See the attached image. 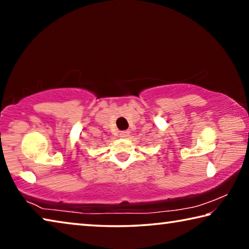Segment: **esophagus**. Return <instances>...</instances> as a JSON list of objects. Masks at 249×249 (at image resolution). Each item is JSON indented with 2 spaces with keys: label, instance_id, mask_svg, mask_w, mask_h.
Returning a JSON list of instances; mask_svg holds the SVG:
<instances>
[{
  "label": "esophagus",
  "instance_id": "esophagus-1",
  "mask_svg": "<svg viewBox=\"0 0 249 249\" xmlns=\"http://www.w3.org/2000/svg\"><path fill=\"white\" fill-rule=\"evenodd\" d=\"M120 136L122 138H128L129 137V132H128V130H123V132L120 133Z\"/></svg>",
  "mask_w": 249,
  "mask_h": 249
}]
</instances>
